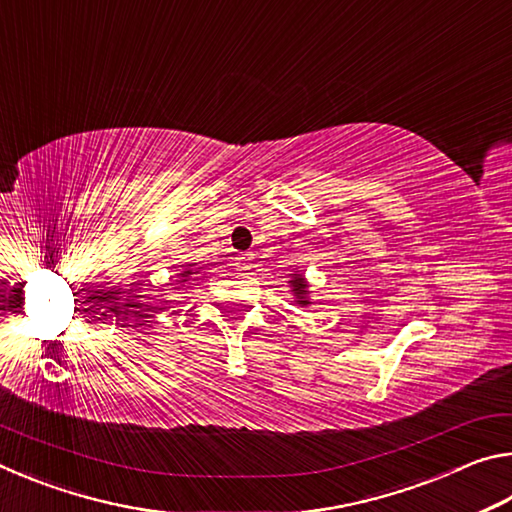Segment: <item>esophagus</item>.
I'll return each instance as SVG.
<instances>
[{"mask_svg": "<svg viewBox=\"0 0 512 512\" xmlns=\"http://www.w3.org/2000/svg\"><path fill=\"white\" fill-rule=\"evenodd\" d=\"M239 262H246V257H239Z\"/></svg>", "mask_w": 512, "mask_h": 512, "instance_id": "esophagus-1", "label": "esophagus"}]
</instances>
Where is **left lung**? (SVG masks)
<instances>
[{
	"label": "left lung",
	"instance_id": "1",
	"mask_svg": "<svg viewBox=\"0 0 512 512\" xmlns=\"http://www.w3.org/2000/svg\"><path fill=\"white\" fill-rule=\"evenodd\" d=\"M293 282V291L298 293V305H309V300H307V284H305V280H302V277H296V280H291Z\"/></svg>",
	"mask_w": 512,
	"mask_h": 512
}]
</instances>
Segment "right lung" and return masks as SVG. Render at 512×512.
<instances>
[{
	"mask_svg": "<svg viewBox=\"0 0 512 512\" xmlns=\"http://www.w3.org/2000/svg\"><path fill=\"white\" fill-rule=\"evenodd\" d=\"M192 273H194V264H187V266H185V271L180 273V277H189ZM196 273H198V271H196Z\"/></svg>",
	"mask_w": 512,
	"mask_h": 512,
	"instance_id": "add662e5",
	"label": "right lung"
}]
</instances>
